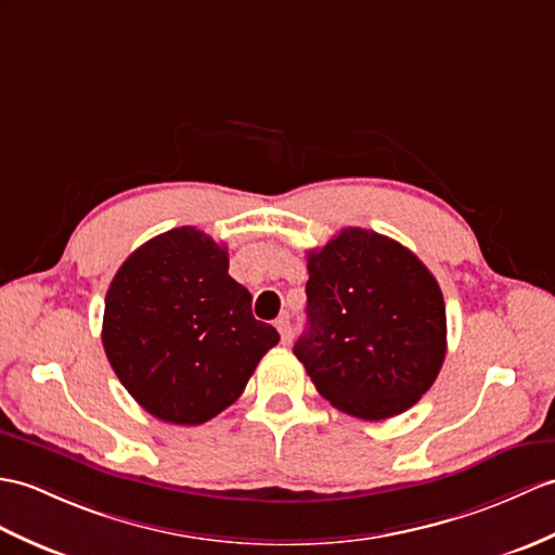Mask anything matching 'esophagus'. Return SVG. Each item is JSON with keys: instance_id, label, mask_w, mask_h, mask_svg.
I'll list each match as a JSON object with an SVG mask.
<instances>
[{"instance_id": "esophagus-1", "label": "esophagus", "mask_w": 555, "mask_h": 555, "mask_svg": "<svg viewBox=\"0 0 555 555\" xmlns=\"http://www.w3.org/2000/svg\"><path fill=\"white\" fill-rule=\"evenodd\" d=\"M276 328H279V333H281V343H283V345H288V343H291V338H293V328H291V319H288V314H283V317H279V319H276Z\"/></svg>"}]
</instances>
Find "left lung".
I'll use <instances>...</instances> for the list:
<instances>
[{
	"label": "left lung",
	"instance_id": "left-lung-1",
	"mask_svg": "<svg viewBox=\"0 0 555 555\" xmlns=\"http://www.w3.org/2000/svg\"><path fill=\"white\" fill-rule=\"evenodd\" d=\"M307 331L293 352L321 397L383 421L430 390L447 354L442 291L418 257L350 227L307 253Z\"/></svg>",
	"mask_w": 555,
	"mask_h": 555
}]
</instances>
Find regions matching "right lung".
<instances>
[{
  "mask_svg": "<svg viewBox=\"0 0 555 555\" xmlns=\"http://www.w3.org/2000/svg\"><path fill=\"white\" fill-rule=\"evenodd\" d=\"M229 276L224 243L179 227L146 241L113 276L101 340L125 390L151 416L201 425L234 404L279 343Z\"/></svg>",
  "mask_w": 555,
  "mask_h": 555,
  "instance_id": "add662e5",
  "label": "right lung"
}]
</instances>
